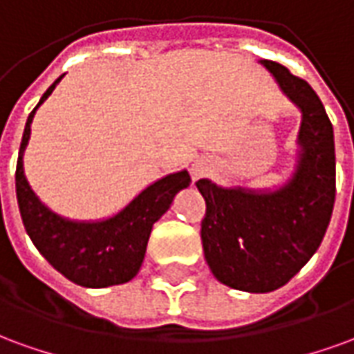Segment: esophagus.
Masks as SVG:
<instances>
[{"label":"esophagus","instance_id":"34e87169","mask_svg":"<svg viewBox=\"0 0 354 354\" xmlns=\"http://www.w3.org/2000/svg\"><path fill=\"white\" fill-rule=\"evenodd\" d=\"M212 169V161L208 159V157H199V159H195L192 165V174L193 178H201L208 174V170Z\"/></svg>","mask_w":354,"mask_h":354}]
</instances>
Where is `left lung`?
<instances>
[{"mask_svg":"<svg viewBox=\"0 0 354 354\" xmlns=\"http://www.w3.org/2000/svg\"><path fill=\"white\" fill-rule=\"evenodd\" d=\"M281 93L301 113L294 169L274 187L214 184L201 178L207 201L201 223L210 271L230 288L266 294L281 288L311 260L322 243L335 199L334 129L307 81L260 60Z\"/></svg>","mask_w":354,"mask_h":354,"instance_id":"obj_1","label":"left lung"}]
</instances>
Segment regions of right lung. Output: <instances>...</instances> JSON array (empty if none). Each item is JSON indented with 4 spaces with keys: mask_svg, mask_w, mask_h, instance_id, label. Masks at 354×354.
<instances>
[{
    "mask_svg": "<svg viewBox=\"0 0 354 354\" xmlns=\"http://www.w3.org/2000/svg\"><path fill=\"white\" fill-rule=\"evenodd\" d=\"M62 77L64 75L45 91L24 127L15 176L20 216L35 248L58 273L85 288H108L132 281L138 274L153 223L169 210L176 193L189 187L192 176L182 169L159 178L115 214L100 220H72L50 210L28 184L24 151L35 111Z\"/></svg>",
    "mask_w": 354,
    "mask_h": 354,
    "instance_id": "right-lung-1",
    "label": "right lung"
}]
</instances>
